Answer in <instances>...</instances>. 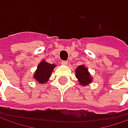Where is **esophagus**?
<instances>
[{"instance_id":"obj_1","label":"esophagus","mask_w":128,"mask_h":128,"mask_svg":"<svg viewBox=\"0 0 128 128\" xmlns=\"http://www.w3.org/2000/svg\"><path fill=\"white\" fill-rule=\"evenodd\" d=\"M68 64V62L66 61V60L62 61V65H63V66H67Z\"/></svg>"}]
</instances>
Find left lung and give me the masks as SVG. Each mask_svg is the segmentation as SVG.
Segmentation results:
<instances>
[{
	"label": "left lung",
	"instance_id": "8db88e82",
	"mask_svg": "<svg viewBox=\"0 0 128 128\" xmlns=\"http://www.w3.org/2000/svg\"><path fill=\"white\" fill-rule=\"evenodd\" d=\"M76 76L78 78L79 84L82 86H88L92 82L93 79L88 71V68H86L85 65H81L76 68Z\"/></svg>",
	"mask_w": 128,
	"mask_h": 128
}]
</instances>
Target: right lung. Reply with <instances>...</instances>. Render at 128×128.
I'll use <instances>...</instances> for the list:
<instances>
[{
  "label": "right lung",
  "mask_w": 128,
  "mask_h": 128,
  "mask_svg": "<svg viewBox=\"0 0 128 128\" xmlns=\"http://www.w3.org/2000/svg\"><path fill=\"white\" fill-rule=\"evenodd\" d=\"M56 67V65L48 63L45 60H42L38 64L36 70L33 74V78L39 82V84H45L51 76L52 72L54 68Z\"/></svg>",
  "instance_id": "1"
}]
</instances>
